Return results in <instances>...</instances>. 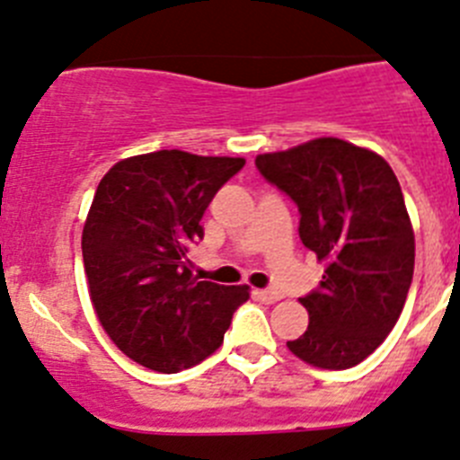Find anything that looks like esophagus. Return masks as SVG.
I'll return each mask as SVG.
<instances>
[{"label":"esophagus","mask_w":460,"mask_h":460,"mask_svg":"<svg viewBox=\"0 0 460 460\" xmlns=\"http://www.w3.org/2000/svg\"><path fill=\"white\" fill-rule=\"evenodd\" d=\"M254 294H257L259 301H263V303H275L282 298V294L275 289H259V291H254Z\"/></svg>","instance_id":"obj_1"}]
</instances>
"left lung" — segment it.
<instances>
[{"label": "left lung", "instance_id": "left-lung-1", "mask_svg": "<svg viewBox=\"0 0 460 460\" xmlns=\"http://www.w3.org/2000/svg\"><path fill=\"white\" fill-rule=\"evenodd\" d=\"M254 164L296 203L303 245L326 261L317 289L301 298L310 324L287 347L317 368H351L385 342L412 285L414 234L396 173L341 138L259 155Z\"/></svg>", "mask_w": 460, "mask_h": 460}]
</instances>
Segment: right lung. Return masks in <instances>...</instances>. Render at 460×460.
Instances as JSON below:
<instances>
[{"label": "right lung", "mask_w": 460, "mask_h": 460, "mask_svg": "<svg viewBox=\"0 0 460 460\" xmlns=\"http://www.w3.org/2000/svg\"><path fill=\"white\" fill-rule=\"evenodd\" d=\"M243 166L241 157L157 150L122 159L99 182L83 263L99 322L131 361L157 373L197 366L250 298L247 287L194 275L190 259L208 203Z\"/></svg>", "instance_id": "1"}]
</instances>
